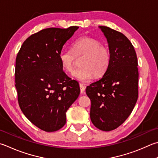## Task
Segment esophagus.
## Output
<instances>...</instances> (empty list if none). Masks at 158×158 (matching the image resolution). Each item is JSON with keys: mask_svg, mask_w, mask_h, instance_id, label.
Segmentation results:
<instances>
[{"mask_svg": "<svg viewBox=\"0 0 158 158\" xmlns=\"http://www.w3.org/2000/svg\"><path fill=\"white\" fill-rule=\"evenodd\" d=\"M79 87H80V92H81V94H84L85 93V87L84 86V85L80 84H79Z\"/></svg>", "mask_w": 158, "mask_h": 158, "instance_id": "34e87169", "label": "esophagus"}]
</instances>
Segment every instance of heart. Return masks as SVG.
I'll use <instances>...</instances> for the list:
<instances>
[{"label": "heart", "mask_w": 158, "mask_h": 158, "mask_svg": "<svg viewBox=\"0 0 158 158\" xmlns=\"http://www.w3.org/2000/svg\"><path fill=\"white\" fill-rule=\"evenodd\" d=\"M83 57L79 67L74 70L73 76L81 82L87 81L93 75L104 74L110 65V55L108 50L99 41L91 38H81L73 44L72 50L63 48L59 53V59L63 69L71 72L76 57Z\"/></svg>", "instance_id": "1"}]
</instances>
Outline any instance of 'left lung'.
Instances as JSON below:
<instances>
[{
	"label": "left lung",
	"mask_w": 158,
	"mask_h": 158,
	"mask_svg": "<svg viewBox=\"0 0 158 158\" xmlns=\"http://www.w3.org/2000/svg\"><path fill=\"white\" fill-rule=\"evenodd\" d=\"M108 44L110 65L85 93L91 101L90 116L94 127L110 131L124 123L138 98L137 58L133 45L122 33L99 26Z\"/></svg>",
	"instance_id": "left-lung-1"
}]
</instances>
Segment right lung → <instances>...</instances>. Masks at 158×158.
Returning <instances> with one entry per match:
<instances>
[{
  "label": "right lung",
  "instance_id": "right-lung-1",
  "mask_svg": "<svg viewBox=\"0 0 158 158\" xmlns=\"http://www.w3.org/2000/svg\"><path fill=\"white\" fill-rule=\"evenodd\" d=\"M79 27H50L32 34L16 59L15 86L23 113L46 132L66 123L65 113L80 93L79 84L64 71L59 53Z\"/></svg>",
  "mask_w": 158,
  "mask_h": 158
}]
</instances>
